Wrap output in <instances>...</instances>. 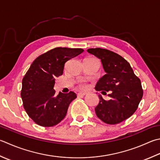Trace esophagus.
I'll list each match as a JSON object with an SVG mask.
<instances>
[{
    "instance_id": "1",
    "label": "esophagus",
    "mask_w": 160,
    "mask_h": 160,
    "mask_svg": "<svg viewBox=\"0 0 160 160\" xmlns=\"http://www.w3.org/2000/svg\"><path fill=\"white\" fill-rule=\"evenodd\" d=\"M87 94L86 92H79L78 93V96L80 97V96H84Z\"/></svg>"
}]
</instances>
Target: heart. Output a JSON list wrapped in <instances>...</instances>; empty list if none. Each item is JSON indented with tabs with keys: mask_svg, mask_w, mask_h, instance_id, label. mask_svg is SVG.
Instances as JSON below:
<instances>
[{
	"mask_svg": "<svg viewBox=\"0 0 160 160\" xmlns=\"http://www.w3.org/2000/svg\"><path fill=\"white\" fill-rule=\"evenodd\" d=\"M78 85H79V87H80V88H85L86 87V84H84V82H82V81H81V82H80L79 83H78Z\"/></svg>",
	"mask_w": 160,
	"mask_h": 160,
	"instance_id": "heart-1",
	"label": "heart"
}]
</instances>
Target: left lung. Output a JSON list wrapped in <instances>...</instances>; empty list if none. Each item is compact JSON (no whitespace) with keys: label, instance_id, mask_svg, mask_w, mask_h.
Instances as JSON below:
<instances>
[{"label":"left lung","instance_id":"1","mask_svg":"<svg viewBox=\"0 0 160 160\" xmlns=\"http://www.w3.org/2000/svg\"><path fill=\"white\" fill-rule=\"evenodd\" d=\"M87 52L101 59L106 73L98 81L95 89L102 94L109 92L108 96L111 98L105 101L98 95L96 116L105 123H119L135 112L142 98L139 78L134 73L130 64L117 53L100 48L87 49Z\"/></svg>","mask_w":160,"mask_h":160}]
</instances>
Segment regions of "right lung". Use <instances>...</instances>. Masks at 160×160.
Listing matches in <instances>:
<instances>
[{"label":"right lung","instance_id":"obj_1","mask_svg":"<svg viewBox=\"0 0 160 160\" xmlns=\"http://www.w3.org/2000/svg\"><path fill=\"white\" fill-rule=\"evenodd\" d=\"M83 51L58 47L41 55L31 64L22 80L21 96L25 110L37 124L54 126L65 117L70 103L77 96L73 92L56 96L55 80L63 74L66 62Z\"/></svg>","mask_w":160,"mask_h":160}]
</instances>
